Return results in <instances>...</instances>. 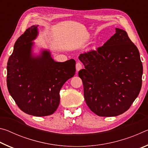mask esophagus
Returning <instances> with one entry per match:
<instances>
[{
    "label": "esophagus",
    "instance_id": "34e87169",
    "mask_svg": "<svg viewBox=\"0 0 148 148\" xmlns=\"http://www.w3.org/2000/svg\"><path fill=\"white\" fill-rule=\"evenodd\" d=\"M82 63H80V62H77L76 63V71H80V70H81L82 69Z\"/></svg>",
    "mask_w": 148,
    "mask_h": 148
}]
</instances>
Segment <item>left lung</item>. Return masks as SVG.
Here are the masks:
<instances>
[{
    "label": "left lung",
    "instance_id": "1",
    "mask_svg": "<svg viewBox=\"0 0 148 148\" xmlns=\"http://www.w3.org/2000/svg\"><path fill=\"white\" fill-rule=\"evenodd\" d=\"M78 76L84 99L99 116H117L131 107L142 87L143 66L137 47L119 28L103 46L81 53Z\"/></svg>",
    "mask_w": 148,
    "mask_h": 148
}]
</instances>
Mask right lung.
Here are the masks:
<instances>
[{
  "label": "right lung",
  "mask_w": 148,
  "mask_h": 148,
  "mask_svg": "<svg viewBox=\"0 0 148 148\" xmlns=\"http://www.w3.org/2000/svg\"><path fill=\"white\" fill-rule=\"evenodd\" d=\"M38 26L32 25L19 36L7 64V87L17 106L34 116L53 114L60 102L59 92L76 72V61L56 62L49 51L38 56L32 53V41L38 35Z\"/></svg>",
  "instance_id": "1"
}]
</instances>
